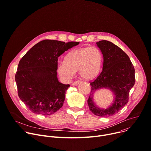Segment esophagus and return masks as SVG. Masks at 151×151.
<instances>
[{
	"label": "esophagus",
	"instance_id": "34e87169",
	"mask_svg": "<svg viewBox=\"0 0 151 151\" xmlns=\"http://www.w3.org/2000/svg\"><path fill=\"white\" fill-rule=\"evenodd\" d=\"M79 83H80V81H75V82H72V85H73V86H76V85H78Z\"/></svg>",
	"mask_w": 151,
	"mask_h": 151
}]
</instances>
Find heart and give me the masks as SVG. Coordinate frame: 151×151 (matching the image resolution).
<instances>
[{
	"label": "heart",
	"mask_w": 151,
	"mask_h": 151,
	"mask_svg": "<svg viewBox=\"0 0 151 151\" xmlns=\"http://www.w3.org/2000/svg\"><path fill=\"white\" fill-rule=\"evenodd\" d=\"M101 60V53L95 46L75 49L66 55L65 62L58 63V72L65 82L72 79L76 70L81 78L90 79L98 73Z\"/></svg>",
	"instance_id": "obj_1"
}]
</instances>
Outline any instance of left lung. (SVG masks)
I'll return each instance as SVG.
<instances>
[{
	"mask_svg": "<svg viewBox=\"0 0 151 151\" xmlns=\"http://www.w3.org/2000/svg\"><path fill=\"white\" fill-rule=\"evenodd\" d=\"M103 57V70L90 82L91 93L88 99L90 111L99 117H110L117 113L129 101L130 90L135 82L134 68L129 56L113 42L102 40L96 42ZM102 88L110 89L114 93L113 103L107 109L98 108L93 101V95Z\"/></svg>",
	"mask_w": 151,
	"mask_h": 151,
	"instance_id": "8db88e82",
	"label": "left lung"
}]
</instances>
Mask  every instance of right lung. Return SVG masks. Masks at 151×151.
<instances>
[{
  "instance_id": "obj_1",
  "label": "right lung",
  "mask_w": 151,
  "mask_h": 151,
  "mask_svg": "<svg viewBox=\"0 0 151 151\" xmlns=\"http://www.w3.org/2000/svg\"><path fill=\"white\" fill-rule=\"evenodd\" d=\"M79 44L44 40L34 45L21 59L15 75L18 93L32 113L51 115L63 106L70 85L58 80V58Z\"/></svg>"
}]
</instances>
